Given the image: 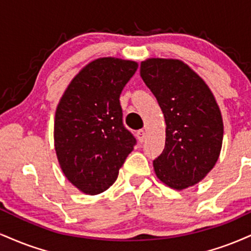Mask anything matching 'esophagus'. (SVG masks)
<instances>
[{
    "instance_id": "obj_1",
    "label": "esophagus",
    "mask_w": 251,
    "mask_h": 251,
    "mask_svg": "<svg viewBox=\"0 0 251 251\" xmlns=\"http://www.w3.org/2000/svg\"><path fill=\"white\" fill-rule=\"evenodd\" d=\"M137 138L139 143H144L145 138H146V133H145L144 129H139V131H137Z\"/></svg>"
}]
</instances>
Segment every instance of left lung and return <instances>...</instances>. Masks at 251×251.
Listing matches in <instances>:
<instances>
[{
    "mask_svg": "<svg viewBox=\"0 0 251 251\" xmlns=\"http://www.w3.org/2000/svg\"><path fill=\"white\" fill-rule=\"evenodd\" d=\"M140 76L166 123L165 149L153 161L155 175L176 191L196 185L213 170L222 149L223 120L215 97L179 59L144 60Z\"/></svg>",
    "mask_w": 251,
    "mask_h": 251,
    "instance_id": "left-lung-1",
    "label": "left lung"
}]
</instances>
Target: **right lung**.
Instances as JSON below:
<instances>
[{"label": "right lung", "mask_w": 251, "mask_h": 251, "mask_svg": "<svg viewBox=\"0 0 251 251\" xmlns=\"http://www.w3.org/2000/svg\"><path fill=\"white\" fill-rule=\"evenodd\" d=\"M138 69L134 60L97 58L70 81L57 105L53 139L65 177L97 195L117 180L135 138L123 124L120 93Z\"/></svg>", "instance_id": "add662e5"}]
</instances>
